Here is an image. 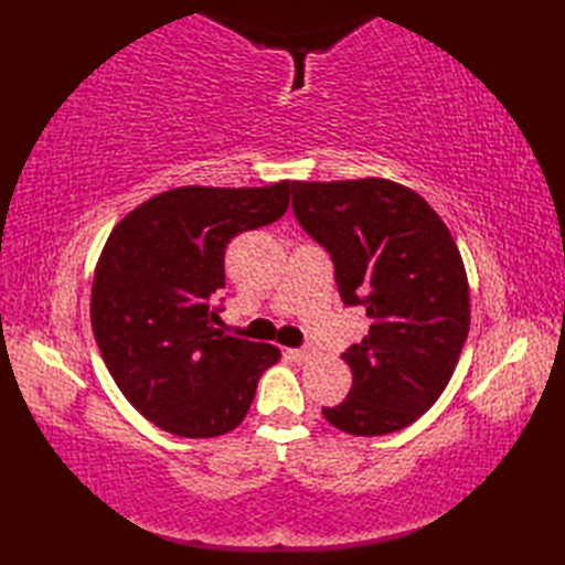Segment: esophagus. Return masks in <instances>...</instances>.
<instances>
[{
    "label": "esophagus",
    "mask_w": 565,
    "mask_h": 565,
    "mask_svg": "<svg viewBox=\"0 0 565 565\" xmlns=\"http://www.w3.org/2000/svg\"><path fill=\"white\" fill-rule=\"evenodd\" d=\"M289 354H291L294 362H298V364H308L310 359L316 356V354H313V350H310V347H306V350H291Z\"/></svg>",
    "instance_id": "1"
}]
</instances>
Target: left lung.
I'll use <instances>...</instances> for the list:
<instances>
[{
  "instance_id": "obj_1",
  "label": "left lung",
  "mask_w": 565,
  "mask_h": 565,
  "mask_svg": "<svg viewBox=\"0 0 565 565\" xmlns=\"http://www.w3.org/2000/svg\"><path fill=\"white\" fill-rule=\"evenodd\" d=\"M294 213L330 252L342 301L371 320L342 354L350 395L322 415L354 437L407 427L447 388L471 328L449 227L417 191L381 177L294 182Z\"/></svg>"
}]
</instances>
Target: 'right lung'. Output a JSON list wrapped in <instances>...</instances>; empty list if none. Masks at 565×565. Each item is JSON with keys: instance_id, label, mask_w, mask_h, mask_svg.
I'll list each match as a JSON object with an SVG mask.
<instances>
[{"instance_id": "right-lung-1", "label": "right lung", "mask_w": 565, "mask_h": 565, "mask_svg": "<svg viewBox=\"0 0 565 565\" xmlns=\"http://www.w3.org/2000/svg\"><path fill=\"white\" fill-rule=\"evenodd\" d=\"M291 182L177 186L116 223L92 284V330L126 401L177 437H221L243 423L279 347L225 338L211 298L225 247L281 218Z\"/></svg>"}]
</instances>
